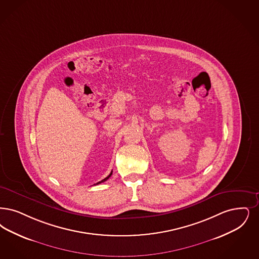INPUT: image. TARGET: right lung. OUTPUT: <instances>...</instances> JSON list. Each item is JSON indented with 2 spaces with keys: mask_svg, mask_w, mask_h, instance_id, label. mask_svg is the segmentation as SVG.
<instances>
[{
  "mask_svg": "<svg viewBox=\"0 0 259 259\" xmlns=\"http://www.w3.org/2000/svg\"><path fill=\"white\" fill-rule=\"evenodd\" d=\"M112 175H113V171H111V174H110V175H109V176H107V177H106V178H104L103 180H101V181H99V182H98V183H96V185H97V184H100V183H102V182H105V181H106V180H108V179H109V177H110V176H112ZM94 185H95V184H94Z\"/></svg>",
  "mask_w": 259,
  "mask_h": 259,
  "instance_id": "1",
  "label": "right lung"
}]
</instances>
